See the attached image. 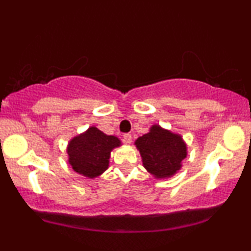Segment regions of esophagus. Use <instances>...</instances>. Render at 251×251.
<instances>
[{"mask_svg": "<svg viewBox=\"0 0 251 251\" xmlns=\"http://www.w3.org/2000/svg\"><path fill=\"white\" fill-rule=\"evenodd\" d=\"M124 142H125L126 144H131L132 143V135L128 133L124 134Z\"/></svg>", "mask_w": 251, "mask_h": 251, "instance_id": "esophagus-1", "label": "esophagus"}]
</instances>
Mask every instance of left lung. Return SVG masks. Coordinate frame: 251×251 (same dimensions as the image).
Listing matches in <instances>:
<instances>
[{"mask_svg": "<svg viewBox=\"0 0 251 251\" xmlns=\"http://www.w3.org/2000/svg\"><path fill=\"white\" fill-rule=\"evenodd\" d=\"M135 148L142 157L143 166L154 179L174 177L188 157V145L179 133L154 124L146 134L137 138Z\"/></svg>", "mask_w": 251, "mask_h": 251, "instance_id": "8db88e82", "label": "left lung"}]
</instances>
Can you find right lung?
<instances>
[{"label": "right lung", "mask_w": 251, "mask_h": 251, "mask_svg": "<svg viewBox=\"0 0 251 251\" xmlns=\"http://www.w3.org/2000/svg\"><path fill=\"white\" fill-rule=\"evenodd\" d=\"M119 146L122 142L116 135L105 134L91 126L70 140L66 150L67 162L76 174L94 179L108 169L111 152Z\"/></svg>", "instance_id": "add662e5"}]
</instances>
